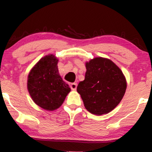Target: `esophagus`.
I'll return each mask as SVG.
<instances>
[{"label":"esophagus","instance_id":"34e87169","mask_svg":"<svg viewBox=\"0 0 152 152\" xmlns=\"http://www.w3.org/2000/svg\"><path fill=\"white\" fill-rule=\"evenodd\" d=\"M70 88H71V90H76V87H77V84H76V83H71L70 85Z\"/></svg>","mask_w":152,"mask_h":152}]
</instances>
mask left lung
<instances>
[{
	"label": "left lung",
	"mask_w": 152,
	"mask_h": 152,
	"mask_svg": "<svg viewBox=\"0 0 152 152\" xmlns=\"http://www.w3.org/2000/svg\"><path fill=\"white\" fill-rule=\"evenodd\" d=\"M85 80L77 86L86 110L96 115L107 114L123 99L126 80L122 70L110 59L96 57L85 63Z\"/></svg>",
	"instance_id": "left-lung-1"
}]
</instances>
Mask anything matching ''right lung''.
Masks as SVG:
<instances>
[{"label":"right lung","mask_w":152,"mask_h":152,"mask_svg":"<svg viewBox=\"0 0 152 152\" xmlns=\"http://www.w3.org/2000/svg\"><path fill=\"white\" fill-rule=\"evenodd\" d=\"M59 59L53 54L41 58L28 75L27 88L37 105L48 111L61 107L70 92L67 84L59 73Z\"/></svg>","instance_id":"obj_1"}]
</instances>
